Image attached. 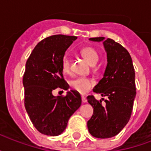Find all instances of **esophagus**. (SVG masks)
<instances>
[{
	"mask_svg": "<svg viewBox=\"0 0 151 151\" xmlns=\"http://www.w3.org/2000/svg\"><path fill=\"white\" fill-rule=\"evenodd\" d=\"M82 103H86V102L87 101V99H86V97H84V96H82Z\"/></svg>",
	"mask_w": 151,
	"mask_h": 151,
	"instance_id": "1",
	"label": "esophagus"
}]
</instances>
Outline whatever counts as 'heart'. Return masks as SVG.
Returning a JSON list of instances; mask_svg holds the SVG:
<instances>
[{"label": "heart", "mask_w": 151, "mask_h": 151, "mask_svg": "<svg viewBox=\"0 0 151 151\" xmlns=\"http://www.w3.org/2000/svg\"><path fill=\"white\" fill-rule=\"evenodd\" d=\"M80 54L91 65H95L98 61V52L92 47L86 46L82 47L80 50ZM60 66H61V70L64 73H69L70 72V60L68 56H63L60 62ZM69 85L73 91L83 95L91 91V89L95 85V82L94 80L88 78H77L70 81Z\"/></svg>", "instance_id": "1"}]
</instances>
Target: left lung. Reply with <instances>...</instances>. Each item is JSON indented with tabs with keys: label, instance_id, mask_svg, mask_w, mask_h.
I'll use <instances>...</instances> for the list:
<instances>
[{
	"label": "left lung",
	"instance_id": "8db88e82",
	"mask_svg": "<svg viewBox=\"0 0 151 151\" xmlns=\"http://www.w3.org/2000/svg\"><path fill=\"white\" fill-rule=\"evenodd\" d=\"M92 41H104L108 56V65L104 78L93 91L103 97L97 101L94 95H88L87 101L94 108L87 121L90 133L97 138L116 136L126 125L131 116L136 95L135 71L129 53L121 44L111 39L91 38Z\"/></svg>",
	"mask_w": 151,
	"mask_h": 151
}]
</instances>
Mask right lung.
Returning <instances> with one entry per match:
<instances>
[{
    "label": "right lung",
    "instance_id": "right-lung-1",
    "mask_svg": "<svg viewBox=\"0 0 151 151\" xmlns=\"http://www.w3.org/2000/svg\"><path fill=\"white\" fill-rule=\"evenodd\" d=\"M78 37L55 35L42 40L35 47L26 63L22 83L24 104L35 128L47 136H57L65 129L68 120L82 104L78 92L53 96L57 87L69 85L64 79L60 62L66 49Z\"/></svg>",
    "mask_w": 151,
    "mask_h": 151
}]
</instances>
